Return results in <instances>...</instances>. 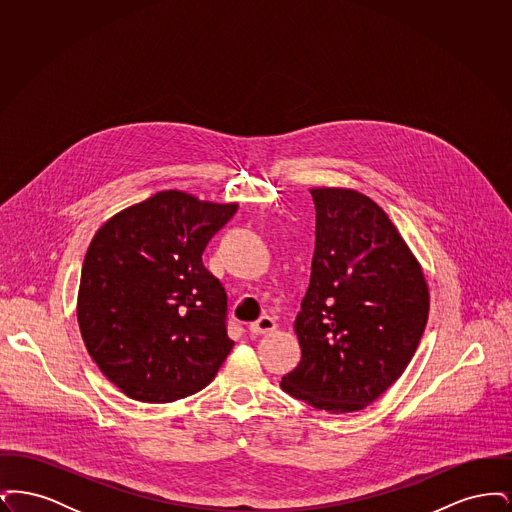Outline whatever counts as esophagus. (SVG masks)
<instances>
[{
	"label": "esophagus",
	"instance_id": "1",
	"mask_svg": "<svg viewBox=\"0 0 512 512\" xmlns=\"http://www.w3.org/2000/svg\"><path fill=\"white\" fill-rule=\"evenodd\" d=\"M272 330H276V322L270 317H261L259 320H255V322L249 324V332H251L253 336L268 334V332H272Z\"/></svg>",
	"mask_w": 512,
	"mask_h": 512
}]
</instances>
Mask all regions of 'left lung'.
<instances>
[{"label": "left lung", "instance_id": "obj_1", "mask_svg": "<svg viewBox=\"0 0 512 512\" xmlns=\"http://www.w3.org/2000/svg\"><path fill=\"white\" fill-rule=\"evenodd\" d=\"M311 282L295 318L301 363L280 388L328 413L361 411L411 363L428 286L388 215L353 190H311Z\"/></svg>", "mask_w": 512, "mask_h": 512}]
</instances>
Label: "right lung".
I'll return each instance as SVG.
<instances>
[{
    "label": "right lung",
    "mask_w": 512,
    "mask_h": 512,
    "mask_svg": "<svg viewBox=\"0 0 512 512\" xmlns=\"http://www.w3.org/2000/svg\"><path fill=\"white\" fill-rule=\"evenodd\" d=\"M238 205L167 190L107 220L86 251L78 324L90 357L130 399L203 390L234 341L226 292L201 261Z\"/></svg>",
    "instance_id": "obj_1"
}]
</instances>
